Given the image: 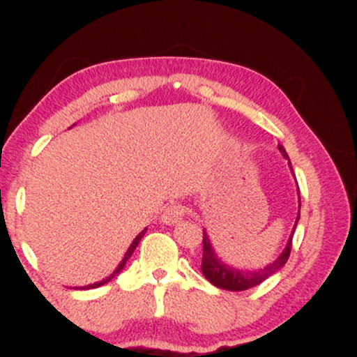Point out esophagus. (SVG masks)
<instances>
[{"label": "esophagus", "mask_w": 357, "mask_h": 357, "mask_svg": "<svg viewBox=\"0 0 357 357\" xmlns=\"http://www.w3.org/2000/svg\"><path fill=\"white\" fill-rule=\"evenodd\" d=\"M184 218V208L179 204H169L166 206V210L162 211L161 221L166 225H176Z\"/></svg>", "instance_id": "obj_1"}]
</instances>
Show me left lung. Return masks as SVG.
<instances>
[{
    "label": "left lung",
    "mask_w": 357,
    "mask_h": 357,
    "mask_svg": "<svg viewBox=\"0 0 357 357\" xmlns=\"http://www.w3.org/2000/svg\"><path fill=\"white\" fill-rule=\"evenodd\" d=\"M278 151H280L282 155L285 159H289V154L285 153L284 146H278ZM289 166L292 169V165ZM294 173V171H292ZM298 208H301V196H298ZM298 218H301V210L297 213L296 225H294L292 233H290L289 240H287L285 248L282 250V253L278 255L272 264H268L267 267L258 268V270H248V268H238V267H230L228 264H225L223 260L218 257V253L213 248L210 235H208L206 230H203V260H202V272L204 278H206L210 284H213L218 289L223 290H231V292H240V290H248L252 287L260 285L261 282L267 280L268 277H272L273 273L278 272L284 265L287 264L290 257V250H292V236L294 231H296V227L298 223Z\"/></svg>",
    "instance_id": "left-lung-1"
}]
</instances>
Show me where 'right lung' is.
I'll return each instance as SVG.
<instances>
[{
    "mask_svg": "<svg viewBox=\"0 0 357 357\" xmlns=\"http://www.w3.org/2000/svg\"><path fill=\"white\" fill-rule=\"evenodd\" d=\"M146 230H147V228H144V230H142V231H141V233H139V235L136 236V238H134V241H132V243H130V247H129V248H127V252H126V255H124V258H122V260H121V264H119V265H117V268H116V270H114V272H112V273H110V275H109V277L102 278V280H100V282H96V284H90V285H84V287H75V289H77V290H87V289H97V287H100V285H105V284H107V282H110V280H112V278H116V277L119 275V273H121V272H122V270H124V267H126V264H127V260H129V258H130V255H132V253H134V250H136V247H137V245H139V241H141V238H142V236H144V233H146Z\"/></svg>",
    "mask_w": 357,
    "mask_h": 357,
    "instance_id": "add662e5",
    "label": "right lung"
}]
</instances>
